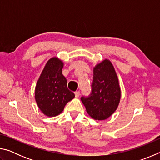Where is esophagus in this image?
<instances>
[{
    "instance_id": "esophagus-1",
    "label": "esophagus",
    "mask_w": 160,
    "mask_h": 160,
    "mask_svg": "<svg viewBox=\"0 0 160 160\" xmlns=\"http://www.w3.org/2000/svg\"><path fill=\"white\" fill-rule=\"evenodd\" d=\"M80 91H76V92H75V97H78L80 96Z\"/></svg>"
}]
</instances>
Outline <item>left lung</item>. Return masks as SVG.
Listing matches in <instances>:
<instances>
[{"label": "left lung", "mask_w": 160, "mask_h": 160, "mask_svg": "<svg viewBox=\"0 0 160 160\" xmlns=\"http://www.w3.org/2000/svg\"><path fill=\"white\" fill-rule=\"evenodd\" d=\"M92 91L81 97L86 111L95 120H105L115 112L121 99L117 75L111 61L105 59L93 70Z\"/></svg>", "instance_id": "left-lung-1"}]
</instances>
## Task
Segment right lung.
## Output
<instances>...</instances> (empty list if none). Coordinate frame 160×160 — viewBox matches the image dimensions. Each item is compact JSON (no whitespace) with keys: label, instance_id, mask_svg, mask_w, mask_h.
<instances>
[{"label":"right lung","instance_id":"right-lung-1","mask_svg":"<svg viewBox=\"0 0 160 160\" xmlns=\"http://www.w3.org/2000/svg\"><path fill=\"white\" fill-rule=\"evenodd\" d=\"M63 63L58 58L47 61L35 88V99L46 116L52 117L63 112L65 106L75 97L67 88V80L62 73Z\"/></svg>","mask_w":160,"mask_h":160}]
</instances>
